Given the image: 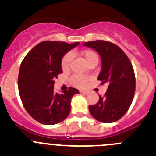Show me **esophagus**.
Wrapping results in <instances>:
<instances>
[{"label":"esophagus","instance_id":"obj_1","mask_svg":"<svg viewBox=\"0 0 156 156\" xmlns=\"http://www.w3.org/2000/svg\"><path fill=\"white\" fill-rule=\"evenodd\" d=\"M80 92L81 94H86L88 93V92L87 91V90H80Z\"/></svg>","mask_w":156,"mask_h":156}]
</instances>
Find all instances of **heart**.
I'll use <instances>...</instances> for the list:
<instances>
[{
    "instance_id": "1",
    "label": "heart",
    "mask_w": 156,
    "mask_h": 156,
    "mask_svg": "<svg viewBox=\"0 0 156 156\" xmlns=\"http://www.w3.org/2000/svg\"><path fill=\"white\" fill-rule=\"evenodd\" d=\"M81 56L83 57V60L85 61L86 64L87 66H89L90 64H91L93 62L98 61V55L95 53L94 51L90 50V49H86V50H83V51H81ZM72 60H73V55L71 53H67L64 56H63L61 62V66L62 69L64 71H67V70L69 69L70 66H71ZM72 82L74 85L77 87H83L86 84L87 77L83 76H73L72 77L71 79Z\"/></svg>"
}]
</instances>
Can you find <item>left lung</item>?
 Masks as SVG:
<instances>
[{"label":"left lung","mask_w":156,"mask_h":156,"mask_svg":"<svg viewBox=\"0 0 156 156\" xmlns=\"http://www.w3.org/2000/svg\"><path fill=\"white\" fill-rule=\"evenodd\" d=\"M83 45L99 54L101 69L98 80L108 85L104 97L99 96L97 104L89 106L90 113L101 122H115L126 114L133 101L136 83L133 66L122 49L112 43L95 41Z\"/></svg>","instance_id":"left-lung-1"}]
</instances>
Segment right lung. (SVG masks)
<instances>
[{
  "instance_id": "1",
  "label": "right lung",
  "mask_w": 156,
  "mask_h": 156,
  "mask_svg": "<svg viewBox=\"0 0 156 156\" xmlns=\"http://www.w3.org/2000/svg\"><path fill=\"white\" fill-rule=\"evenodd\" d=\"M79 44V42L44 41L23 59L18 79L19 95L27 112L37 122L54 125L62 122L69 114L72 98L79 90L69 87L55 93L54 79L62 73L63 56Z\"/></svg>"
}]
</instances>
